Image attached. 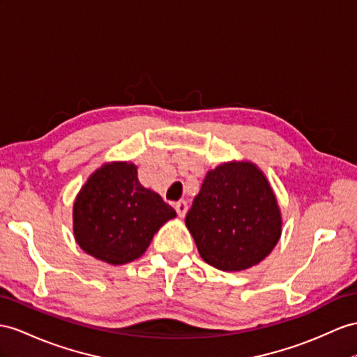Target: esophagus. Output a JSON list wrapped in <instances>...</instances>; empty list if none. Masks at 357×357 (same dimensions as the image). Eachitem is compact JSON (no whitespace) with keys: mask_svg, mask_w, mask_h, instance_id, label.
Here are the masks:
<instances>
[{"mask_svg":"<svg viewBox=\"0 0 357 357\" xmlns=\"http://www.w3.org/2000/svg\"><path fill=\"white\" fill-rule=\"evenodd\" d=\"M175 209H176V213H178L179 217H184L185 213H187V209H188L185 200H179V202H176L175 204Z\"/></svg>","mask_w":357,"mask_h":357,"instance_id":"34e87169","label":"esophagus"}]
</instances>
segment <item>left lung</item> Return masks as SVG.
<instances>
[{"label":"left lung","instance_id":"1","mask_svg":"<svg viewBox=\"0 0 357 357\" xmlns=\"http://www.w3.org/2000/svg\"><path fill=\"white\" fill-rule=\"evenodd\" d=\"M185 225L202 259L223 271L258 266L282 235L276 195L252 161L222 162L208 170Z\"/></svg>","mask_w":357,"mask_h":357}]
</instances>
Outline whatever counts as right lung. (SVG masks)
I'll list each match as a JSON object with an SVG mask.
<instances>
[{"mask_svg":"<svg viewBox=\"0 0 357 357\" xmlns=\"http://www.w3.org/2000/svg\"><path fill=\"white\" fill-rule=\"evenodd\" d=\"M176 211L137 178L128 161L105 162L81 187L72 209L78 245L99 261L123 266L140 258Z\"/></svg>","mask_w":357,"mask_h":357,"instance_id":"obj_1","label":"right lung"}]
</instances>
